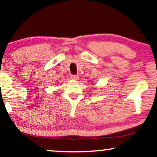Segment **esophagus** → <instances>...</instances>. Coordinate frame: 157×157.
Instances as JSON below:
<instances>
[{
    "label": "esophagus",
    "mask_w": 157,
    "mask_h": 157,
    "mask_svg": "<svg viewBox=\"0 0 157 157\" xmlns=\"http://www.w3.org/2000/svg\"><path fill=\"white\" fill-rule=\"evenodd\" d=\"M78 78H79L78 75H71V79H78Z\"/></svg>",
    "instance_id": "obj_1"
}]
</instances>
